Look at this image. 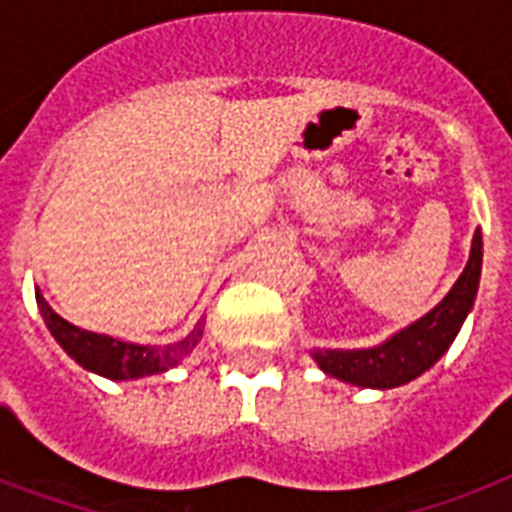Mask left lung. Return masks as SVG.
I'll return each instance as SVG.
<instances>
[{
	"label": "left lung",
	"instance_id": "obj_1",
	"mask_svg": "<svg viewBox=\"0 0 512 512\" xmlns=\"http://www.w3.org/2000/svg\"><path fill=\"white\" fill-rule=\"evenodd\" d=\"M481 257H484V244H481V233L476 231L465 271L452 287V292L428 316L414 321L412 327L401 329L398 335H393L377 348L316 350L313 353L316 364L337 380L361 385V388H398V385L420 377L449 350L460 332L462 321L473 308L478 279H481Z\"/></svg>",
	"mask_w": 512,
	"mask_h": 512
}]
</instances>
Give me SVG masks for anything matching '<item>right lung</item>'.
Returning <instances> with one entry per match:
<instances>
[{
    "label": "right lung",
    "instance_id": "obj_1",
    "mask_svg": "<svg viewBox=\"0 0 512 512\" xmlns=\"http://www.w3.org/2000/svg\"><path fill=\"white\" fill-rule=\"evenodd\" d=\"M36 305H39V313H42L52 337L60 342V348L71 358H76V364H82L84 369L95 374H103L108 380H135V377H146V374L167 372L170 366L180 364L204 335V321H199L185 340L164 345V348H148V345L114 340V337L95 335V332L68 324L47 305V300L39 295V289H36Z\"/></svg>",
    "mask_w": 512,
    "mask_h": 512
}]
</instances>
